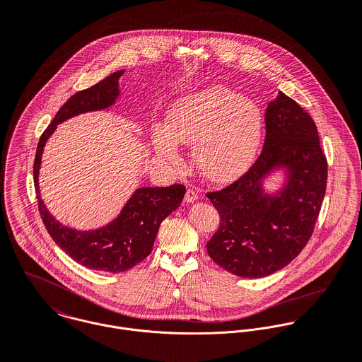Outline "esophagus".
<instances>
[{
  "mask_svg": "<svg viewBox=\"0 0 362 362\" xmlns=\"http://www.w3.org/2000/svg\"><path fill=\"white\" fill-rule=\"evenodd\" d=\"M184 199H185V202H194V201H197V199H198V194H197V191H194L192 188H188V189H187V192H185Z\"/></svg>",
  "mask_w": 362,
  "mask_h": 362,
  "instance_id": "34e87169",
  "label": "esophagus"
}]
</instances>
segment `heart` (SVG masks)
<instances>
[{
	"mask_svg": "<svg viewBox=\"0 0 362 362\" xmlns=\"http://www.w3.org/2000/svg\"><path fill=\"white\" fill-rule=\"evenodd\" d=\"M259 107L222 86H211L177 100L168 111L167 127L156 124V151L168 163L181 161L178 143H194L201 173L216 182L243 174L252 163L262 136Z\"/></svg>",
	"mask_w": 362,
	"mask_h": 362,
	"instance_id": "b5f03b06",
	"label": "heart"
}]
</instances>
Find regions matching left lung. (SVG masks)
Here are the masks:
<instances>
[{
    "mask_svg": "<svg viewBox=\"0 0 362 362\" xmlns=\"http://www.w3.org/2000/svg\"><path fill=\"white\" fill-rule=\"evenodd\" d=\"M276 165L290 182L278 197L262 195L259 181ZM327 185V158L312 117L279 93L265 111V140L254 164L228 187L208 192L221 226L209 257L243 278L267 276L288 265L310 240Z\"/></svg>",
    "mask_w": 362,
    "mask_h": 362,
    "instance_id": "1",
    "label": "left lung"
}]
</instances>
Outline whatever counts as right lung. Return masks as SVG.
Instances as JSON below:
<instances>
[{
  "label": "right lung",
  "mask_w": 362,
  "mask_h": 362,
  "mask_svg": "<svg viewBox=\"0 0 362 362\" xmlns=\"http://www.w3.org/2000/svg\"><path fill=\"white\" fill-rule=\"evenodd\" d=\"M122 74L123 70L117 71L98 84L70 97L42 133L33 163L37 208L49 235L78 264L105 272L130 269L151 252L160 223L180 206L185 195V187L174 184L171 187L139 188L112 223L93 232H77L63 226L49 214L39 195L37 174L43 146L56 126L74 115L112 105L119 94L118 80Z\"/></svg>",
  "instance_id": "add662e5"
}]
</instances>
